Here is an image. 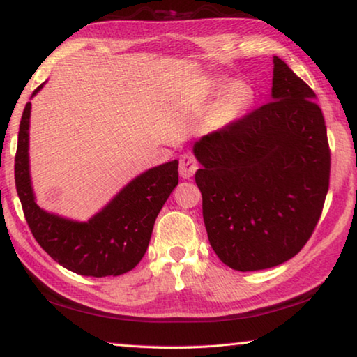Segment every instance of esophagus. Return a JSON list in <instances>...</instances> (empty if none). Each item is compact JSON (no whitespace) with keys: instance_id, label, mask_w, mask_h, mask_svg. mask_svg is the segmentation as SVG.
Instances as JSON below:
<instances>
[{"instance_id":"esophagus-1","label":"esophagus","mask_w":357,"mask_h":357,"mask_svg":"<svg viewBox=\"0 0 357 357\" xmlns=\"http://www.w3.org/2000/svg\"><path fill=\"white\" fill-rule=\"evenodd\" d=\"M198 168V162L195 157L192 154H183L179 159V174L183 176L184 179H189L193 176V173L197 172Z\"/></svg>"}]
</instances>
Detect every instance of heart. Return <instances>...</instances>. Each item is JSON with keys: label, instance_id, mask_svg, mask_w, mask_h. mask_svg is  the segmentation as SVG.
<instances>
[{"label": "heart", "instance_id": "b5f03b06", "mask_svg": "<svg viewBox=\"0 0 357 357\" xmlns=\"http://www.w3.org/2000/svg\"><path fill=\"white\" fill-rule=\"evenodd\" d=\"M253 102V91L249 83L233 82L223 89L217 100L214 116L219 124H229L243 116Z\"/></svg>", "mask_w": 357, "mask_h": 357}]
</instances>
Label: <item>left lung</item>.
Here are the masks:
<instances>
[{"label":"left lung","mask_w":357,"mask_h":357,"mask_svg":"<svg viewBox=\"0 0 357 357\" xmlns=\"http://www.w3.org/2000/svg\"><path fill=\"white\" fill-rule=\"evenodd\" d=\"M313 99L309 84L274 56L273 102L193 146L209 244L231 269L285 263L315 231L329 190L331 149Z\"/></svg>","instance_id":"left-lung-1"}]
</instances>
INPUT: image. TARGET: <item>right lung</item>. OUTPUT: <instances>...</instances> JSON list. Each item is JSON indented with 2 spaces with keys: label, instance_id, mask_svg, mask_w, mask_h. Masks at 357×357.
Instances as JSON below:
<instances>
[{
  "label": "right lung",
  "instance_id": "1",
  "mask_svg": "<svg viewBox=\"0 0 357 357\" xmlns=\"http://www.w3.org/2000/svg\"><path fill=\"white\" fill-rule=\"evenodd\" d=\"M29 114L31 102L22 114L14 172L17 193L34 239L56 263L80 275L114 277L134 269L148 249L157 214L178 185V160L140 174L91 220L63 219L45 213L34 202L28 164Z\"/></svg>",
  "mask_w": 357,
  "mask_h": 357
}]
</instances>
